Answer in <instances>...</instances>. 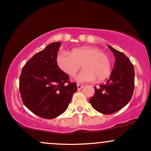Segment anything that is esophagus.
I'll return each mask as SVG.
<instances>
[{
    "instance_id": "34e87169",
    "label": "esophagus",
    "mask_w": 151,
    "mask_h": 151,
    "mask_svg": "<svg viewBox=\"0 0 151 151\" xmlns=\"http://www.w3.org/2000/svg\"><path fill=\"white\" fill-rule=\"evenodd\" d=\"M77 89H82L83 87H84V86L81 85V84H77Z\"/></svg>"
}]
</instances>
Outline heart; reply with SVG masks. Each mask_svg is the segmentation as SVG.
Listing matches in <instances>:
<instances>
[{
	"instance_id": "b5f03b06",
	"label": "heart",
	"mask_w": 151,
	"mask_h": 151,
	"mask_svg": "<svg viewBox=\"0 0 151 151\" xmlns=\"http://www.w3.org/2000/svg\"><path fill=\"white\" fill-rule=\"evenodd\" d=\"M57 63L70 77H74L81 65L84 70L77 75L79 82L102 81L111 72V61L106 54L97 47L89 46L74 48L70 53L61 52L57 56Z\"/></svg>"
}]
</instances>
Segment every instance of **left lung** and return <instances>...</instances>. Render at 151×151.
Returning a JSON list of instances; mask_svg holds the SVG:
<instances>
[{"label": "left lung", "instance_id": "8db88e82", "mask_svg": "<svg viewBox=\"0 0 151 151\" xmlns=\"http://www.w3.org/2000/svg\"><path fill=\"white\" fill-rule=\"evenodd\" d=\"M115 57L114 68L106 84L94 86V95L89 99L95 110L103 114L119 111L130 101L134 89L135 72L131 61L124 53L108 45Z\"/></svg>", "mask_w": 151, "mask_h": 151}]
</instances>
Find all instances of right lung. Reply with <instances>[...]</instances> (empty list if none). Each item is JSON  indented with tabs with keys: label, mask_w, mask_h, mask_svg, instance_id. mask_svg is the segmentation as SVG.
Masks as SVG:
<instances>
[{
	"label": "right lung",
	"mask_w": 151,
	"mask_h": 151,
	"mask_svg": "<svg viewBox=\"0 0 151 151\" xmlns=\"http://www.w3.org/2000/svg\"><path fill=\"white\" fill-rule=\"evenodd\" d=\"M61 43L55 42L34 55L22 67L20 93L23 104L38 116L52 119L67 110L72 95L77 91L75 83L59 68L57 56Z\"/></svg>",
	"instance_id": "1"
}]
</instances>
